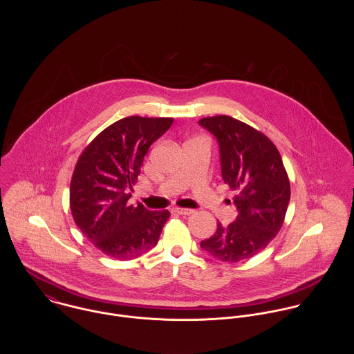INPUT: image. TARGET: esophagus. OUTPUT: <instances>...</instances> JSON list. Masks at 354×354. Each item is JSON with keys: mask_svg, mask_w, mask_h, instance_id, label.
<instances>
[{"mask_svg": "<svg viewBox=\"0 0 354 354\" xmlns=\"http://www.w3.org/2000/svg\"><path fill=\"white\" fill-rule=\"evenodd\" d=\"M173 212H176V214H178V215H191V214H194V209H191V208H181V207H174L173 208Z\"/></svg>", "mask_w": 354, "mask_h": 354, "instance_id": "1", "label": "esophagus"}]
</instances>
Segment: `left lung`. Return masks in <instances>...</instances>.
Masks as SVG:
<instances>
[{
	"instance_id": "1",
	"label": "left lung",
	"mask_w": 354,
	"mask_h": 354,
	"mask_svg": "<svg viewBox=\"0 0 354 354\" xmlns=\"http://www.w3.org/2000/svg\"><path fill=\"white\" fill-rule=\"evenodd\" d=\"M199 124L219 143L223 183L236 191L239 215L201 243L227 263L250 259L281 230L290 201V181L281 153L260 131L230 115L204 117Z\"/></svg>"
}]
</instances>
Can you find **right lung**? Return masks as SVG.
Masks as SVG:
<instances>
[{
    "instance_id": "right-lung-1",
    "label": "right lung",
    "mask_w": 354,
    "mask_h": 354,
    "mask_svg": "<svg viewBox=\"0 0 354 354\" xmlns=\"http://www.w3.org/2000/svg\"><path fill=\"white\" fill-rule=\"evenodd\" d=\"M173 124L170 117L121 118L103 129L80 153L75 166L69 204L75 223L104 254L136 259L152 250L170 216L129 204L145 156Z\"/></svg>"
}]
</instances>
